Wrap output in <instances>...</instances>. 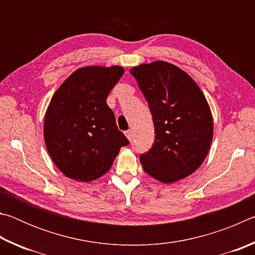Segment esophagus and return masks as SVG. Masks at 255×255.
Masks as SVG:
<instances>
[{"label": "esophagus", "instance_id": "34e87169", "mask_svg": "<svg viewBox=\"0 0 255 255\" xmlns=\"http://www.w3.org/2000/svg\"><path fill=\"white\" fill-rule=\"evenodd\" d=\"M125 135H126V137L128 138L129 140H131L132 139V130H131V129H129V130L125 131Z\"/></svg>", "mask_w": 255, "mask_h": 255}]
</instances>
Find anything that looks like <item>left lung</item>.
I'll return each mask as SVG.
<instances>
[{
  "label": "left lung",
  "mask_w": 255,
  "mask_h": 255,
  "mask_svg": "<svg viewBox=\"0 0 255 255\" xmlns=\"http://www.w3.org/2000/svg\"><path fill=\"white\" fill-rule=\"evenodd\" d=\"M153 117L155 140L140 155L146 173L172 183L193 173L208 154L213 117L199 86L178 66L166 62L130 70Z\"/></svg>",
  "instance_id": "1"
}]
</instances>
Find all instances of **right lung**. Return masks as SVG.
Here are the masks:
<instances>
[{
  "label": "right lung",
  "mask_w": 255,
  "mask_h": 255,
  "mask_svg": "<svg viewBox=\"0 0 255 255\" xmlns=\"http://www.w3.org/2000/svg\"><path fill=\"white\" fill-rule=\"evenodd\" d=\"M122 66L76 70L51 98L44 136L56 166L67 178L89 182L107 173L120 148L129 144L107 105Z\"/></svg>",
  "instance_id": "right-lung-1"
}]
</instances>
